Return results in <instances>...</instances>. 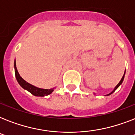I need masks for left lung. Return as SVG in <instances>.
Wrapping results in <instances>:
<instances>
[{
  "label": "left lung",
  "instance_id": "1",
  "mask_svg": "<svg viewBox=\"0 0 135 135\" xmlns=\"http://www.w3.org/2000/svg\"><path fill=\"white\" fill-rule=\"evenodd\" d=\"M124 76H125V73H124V75H123V77H122V78H121V80H120V82L118 83V84L117 85H116V86H115V88H114V90H113V91H112V92H111V93H109V94H107V95H110V94H112V93H113V92H115V90H116V89H117L118 88V87H119L120 85H121V83H123V79H124Z\"/></svg>",
  "mask_w": 135,
  "mask_h": 135
}]
</instances>
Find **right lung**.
<instances>
[{
	"mask_svg": "<svg viewBox=\"0 0 135 135\" xmlns=\"http://www.w3.org/2000/svg\"><path fill=\"white\" fill-rule=\"evenodd\" d=\"M14 66H15V76L17 78V82L19 83V84L21 85L22 88L24 89V90H28V92H31V94H33L34 96H38V97H44L47 96L48 94H51L53 92L54 88L52 89H41L37 87H35L32 85L30 83H28L26 81L23 79V78L20 76V74L18 73L17 67H16V61L15 60V64H14Z\"/></svg>",
	"mask_w": 135,
	"mask_h": 135,
	"instance_id": "obj_1",
	"label": "right lung"
}]
</instances>
